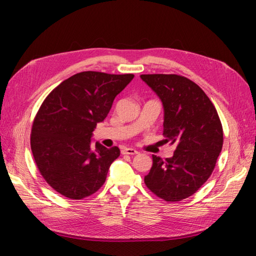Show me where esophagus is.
Wrapping results in <instances>:
<instances>
[{
  "label": "esophagus",
  "mask_w": 256,
  "mask_h": 256,
  "mask_svg": "<svg viewBox=\"0 0 256 256\" xmlns=\"http://www.w3.org/2000/svg\"><path fill=\"white\" fill-rule=\"evenodd\" d=\"M121 153H122L123 155H136V154H138V152L136 150H134V148H124L121 150Z\"/></svg>",
  "instance_id": "34e87169"
}]
</instances>
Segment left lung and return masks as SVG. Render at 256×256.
<instances>
[{"mask_svg": "<svg viewBox=\"0 0 256 256\" xmlns=\"http://www.w3.org/2000/svg\"><path fill=\"white\" fill-rule=\"evenodd\" d=\"M164 106L165 142L175 144L170 158L153 155L144 182L157 197L176 202L208 180L224 145V130L214 103L200 86L179 74H140Z\"/></svg>", "mask_w": 256, "mask_h": 256, "instance_id": "left-lung-1", "label": "left lung"}]
</instances>
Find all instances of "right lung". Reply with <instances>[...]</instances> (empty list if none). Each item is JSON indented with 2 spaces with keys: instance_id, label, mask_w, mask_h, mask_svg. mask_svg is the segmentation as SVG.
Here are the masks:
<instances>
[{
  "instance_id": "add662e5",
  "label": "right lung",
  "mask_w": 256,
  "mask_h": 256,
  "mask_svg": "<svg viewBox=\"0 0 256 256\" xmlns=\"http://www.w3.org/2000/svg\"><path fill=\"white\" fill-rule=\"evenodd\" d=\"M134 78L132 74H76L57 86L38 110L30 148L40 175L57 192L80 200L104 184L116 146L91 145L92 132L110 112L116 96Z\"/></svg>"
}]
</instances>
